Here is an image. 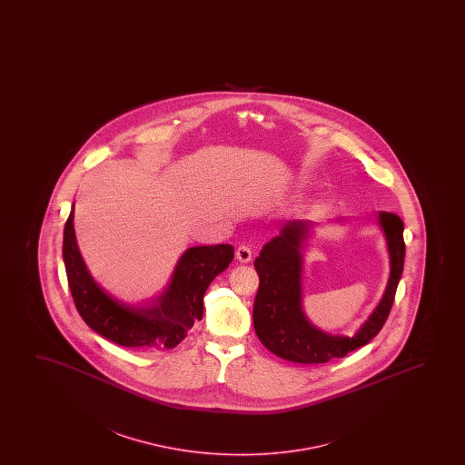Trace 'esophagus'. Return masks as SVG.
I'll return each instance as SVG.
<instances>
[{
	"label": "esophagus",
	"mask_w": 465,
	"mask_h": 465,
	"mask_svg": "<svg viewBox=\"0 0 465 465\" xmlns=\"http://www.w3.org/2000/svg\"><path fill=\"white\" fill-rule=\"evenodd\" d=\"M236 261L242 262V263H248V262L252 261V252H251V249L248 246H240V248H236Z\"/></svg>",
	"instance_id": "obj_1"
}]
</instances>
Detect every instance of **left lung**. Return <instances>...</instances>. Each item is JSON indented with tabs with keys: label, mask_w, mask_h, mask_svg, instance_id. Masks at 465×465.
<instances>
[{
	"label": "left lung",
	"mask_w": 465,
	"mask_h": 465,
	"mask_svg": "<svg viewBox=\"0 0 465 465\" xmlns=\"http://www.w3.org/2000/svg\"><path fill=\"white\" fill-rule=\"evenodd\" d=\"M312 225L308 221H287L280 235L263 246L254 262L261 280L252 312L255 333L268 351L289 362H329L333 357H344L375 338L394 303L405 261L401 217L380 211L378 225L386 238L391 263L388 286L380 303L354 337L331 335L312 324L302 305L303 249L312 236Z\"/></svg>",
	"instance_id": "8db88e82"
}]
</instances>
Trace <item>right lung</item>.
Masks as SVG:
<instances>
[{"label": "right lung", "instance_id": "add662e5", "mask_svg": "<svg viewBox=\"0 0 465 465\" xmlns=\"http://www.w3.org/2000/svg\"><path fill=\"white\" fill-rule=\"evenodd\" d=\"M74 204L64 223V262L77 312L92 331L113 343L153 350H173L203 318V295L217 274L233 261L232 244L195 246L179 257L165 292L149 306L114 299L85 267L74 233Z\"/></svg>", "mask_w": 465, "mask_h": 465}]
</instances>
